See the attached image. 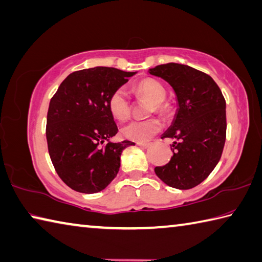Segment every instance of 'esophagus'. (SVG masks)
Instances as JSON below:
<instances>
[{"instance_id":"1","label":"esophagus","mask_w":262,"mask_h":262,"mask_svg":"<svg viewBox=\"0 0 262 262\" xmlns=\"http://www.w3.org/2000/svg\"><path fill=\"white\" fill-rule=\"evenodd\" d=\"M136 144L140 147H142V149H147V147L150 146V143H136Z\"/></svg>"}]
</instances>
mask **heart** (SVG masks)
Wrapping results in <instances>:
<instances>
[{
    "label": "heart",
    "mask_w": 262,
    "mask_h": 262,
    "mask_svg": "<svg viewBox=\"0 0 262 262\" xmlns=\"http://www.w3.org/2000/svg\"><path fill=\"white\" fill-rule=\"evenodd\" d=\"M136 92L143 95L154 103V107L157 112L164 113L166 105L163 103L166 97V90L164 85L154 79H144L136 85ZM107 107L111 116L119 121H123L130 115V101L123 88L117 89L107 102ZM161 122L158 119H147V120H134L128 122L120 129V134L123 139L144 143L151 140L156 134L160 132Z\"/></svg>",
    "instance_id": "heart-1"
}]
</instances>
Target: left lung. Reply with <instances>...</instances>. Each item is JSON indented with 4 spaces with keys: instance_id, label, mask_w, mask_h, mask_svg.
<instances>
[{
    "instance_id": "1",
    "label": "left lung",
    "mask_w": 262,
    "mask_h": 262,
    "mask_svg": "<svg viewBox=\"0 0 262 262\" xmlns=\"http://www.w3.org/2000/svg\"><path fill=\"white\" fill-rule=\"evenodd\" d=\"M177 96L178 110L161 139L173 140L169 163L155 173L169 187L187 190L202 183L221 158L226 142V101L215 81L188 65L168 63L149 70Z\"/></svg>"
}]
</instances>
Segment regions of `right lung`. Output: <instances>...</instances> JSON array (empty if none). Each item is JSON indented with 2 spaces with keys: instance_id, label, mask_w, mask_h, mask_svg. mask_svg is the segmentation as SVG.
Instances as JSON below:
<instances>
[{
  "instance_id": "add662e5",
  "label": "right lung",
  "mask_w": 262,
  "mask_h": 262,
  "mask_svg": "<svg viewBox=\"0 0 262 262\" xmlns=\"http://www.w3.org/2000/svg\"><path fill=\"white\" fill-rule=\"evenodd\" d=\"M136 72L97 66L71 73L51 98L47 142L63 182L82 193H96L117 177L120 156L130 141L115 143L116 121L107 107L111 95Z\"/></svg>"
}]
</instances>
